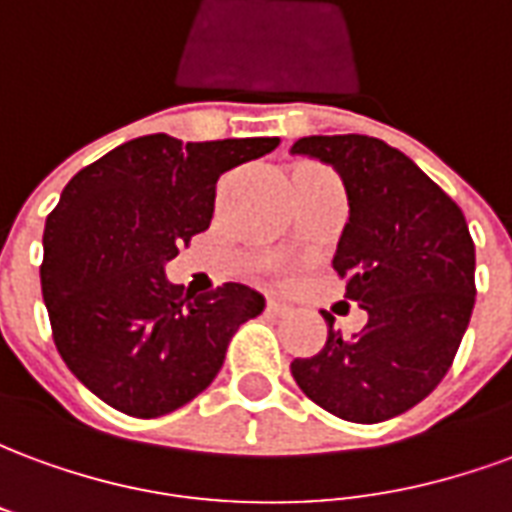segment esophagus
I'll use <instances>...</instances> for the list:
<instances>
[{
	"mask_svg": "<svg viewBox=\"0 0 512 512\" xmlns=\"http://www.w3.org/2000/svg\"><path fill=\"white\" fill-rule=\"evenodd\" d=\"M290 307L285 304V301H279V299H268L266 301V312H271V315H285Z\"/></svg>",
	"mask_w": 512,
	"mask_h": 512,
	"instance_id": "obj_1",
	"label": "esophagus"
}]
</instances>
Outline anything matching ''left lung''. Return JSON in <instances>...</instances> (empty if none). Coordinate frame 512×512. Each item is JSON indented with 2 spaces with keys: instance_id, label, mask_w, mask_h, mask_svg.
I'll return each mask as SVG.
<instances>
[{
  "instance_id": "left-lung-1",
  "label": "left lung",
  "mask_w": 512,
  "mask_h": 512,
  "mask_svg": "<svg viewBox=\"0 0 512 512\" xmlns=\"http://www.w3.org/2000/svg\"><path fill=\"white\" fill-rule=\"evenodd\" d=\"M293 153L343 175L351 213L332 266L367 323L345 340L323 312L326 345L293 359L290 373L334 417L384 422L425 400L458 354L477 293L469 224L447 191L376 136H304Z\"/></svg>"
}]
</instances>
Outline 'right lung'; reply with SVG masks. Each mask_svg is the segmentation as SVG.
<instances>
[{"mask_svg":"<svg viewBox=\"0 0 512 512\" xmlns=\"http://www.w3.org/2000/svg\"><path fill=\"white\" fill-rule=\"evenodd\" d=\"M277 145L139 136L62 189L40 288L62 362L106 406L139 419L186 406L222 370L238 326L263 312V296L238 282L194 299L169 285L164 263L208 230L216 180Z\"/></svg>","mask_w":512,"mask_h":512,"instance_id":"right-lung-1","label":"right lung"}]
</instances>
